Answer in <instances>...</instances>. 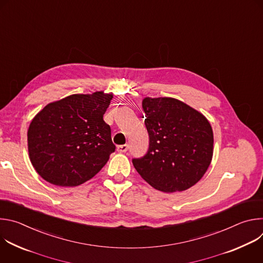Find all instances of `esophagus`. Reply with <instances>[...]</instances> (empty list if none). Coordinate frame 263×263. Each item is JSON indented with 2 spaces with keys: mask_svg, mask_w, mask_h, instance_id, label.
Wrapping results in <instances>:
<instances>
[{
  "mask_svg": "<svg viewBox=\"0 0 263 263\" xmlns=\"http://www.w3.org/2000/svg\"><path fill=\"white\" fill-rule=\"evenodd\" d=\"M117 148H118V152H120V153H125V152L128 151L129 145H128V144H121V145H118Z\"/></svg>",
  "mask_w": 263,
  "mask_h": 263,
  "instance_id": "34e87169",
  "label": "esophagus"
}]
</instances>
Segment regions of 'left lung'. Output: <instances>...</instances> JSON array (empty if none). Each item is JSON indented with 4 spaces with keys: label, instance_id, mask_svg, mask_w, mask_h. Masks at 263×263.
I'll list each match as a JSON object with an SVG mask.
<instances>
[{
    "label": "left lung",
    "instance_id": "left-lung-1",
    "mask_svg": "<svg viewBox=\"0 0 263 263\" xmlns=\"http://www.w3.org/2000/svg\"><path fill=\"white\" fill-rule=\"evenodd\" d=\"M148 148L133 158L137 173L164 193L191 189L206 173L213 154V132L199 111L173 98L142 101Z\"/></svg>",
    "mask_w": 263,
    "mask_h": 263
}]
</instances>
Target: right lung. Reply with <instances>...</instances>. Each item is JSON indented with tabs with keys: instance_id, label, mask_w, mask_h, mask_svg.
<instances>
[{
	"instance_id": "1",
	"label": "right lung",
	"mask_w": 263,
	"mask_h": 263,
	"mask_svg": "<svg viewBox=\"0 0 263 263\" xmlns=\"http://www.w3.org/2000/svg\"><path fill=\"white\" fill-rule=\"evenodd\" d=\"M112 95H72L48 104L28 130L35 171L57 186H77L97 175L116 151L103 116Z\"/></svg>"
}]
</instances>
